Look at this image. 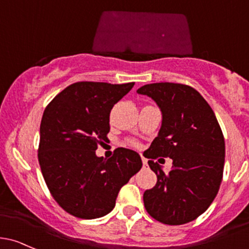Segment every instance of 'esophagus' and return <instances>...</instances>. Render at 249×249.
Wrapping results in <instances>:
<instances>
[{
  "instance_id": "obj_1",
  "label": "esophagus",
  "mask_w": 249,
  "mask_h": 249,
  "mask_svg": "<svg viewBox=\"0 0 249 249\" xmlns=\"http://www.w3.org/2000/svg\"><path fill=\"white\" fill-rule=\"evenodd\" d=\"M142 161H143V167H144V168H148L149 164H148V161H146V159L143 158Z\"/></svg>"
}]
</instances>
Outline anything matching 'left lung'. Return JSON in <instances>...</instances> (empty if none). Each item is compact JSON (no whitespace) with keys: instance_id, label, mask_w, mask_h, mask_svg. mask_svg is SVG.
Masks as SVG:
<instances>
[{"instance_id":"left-lung-1","label":"left lung","mask_w":249,"mask_h":249,"mask_svg":"<svg viewBox=\"0 0 249 249\" xmlns=\"http://www.w3.org/2000/svg\"><path fill=\"white\" fill-rule=\"evenodd\" d=\"M138 94L153 99L162 113L158 137L144 151L158 182L143 195L153 218L169 226L193 221L211 205L223 178L226 144L210 105L195 88L160 82L145 85ZM171 157L173 167L161 171L153 160Z\"/></svg>"}]
</instances>
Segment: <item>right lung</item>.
I'll return each mask as SVG.
<instances>
[{"label": "right lung", "instance_id": "add662e5", "mask_svg": "<svg viewBox=\"0 0 249 249\" xmlns=\"http://www.w3.org/2000/svg\"><path fill=\"white\" fill-rule=\"evenodd\" d=\"M135 82H76L44 111L38 160L52 197L68 213L93 219L111 213L120 188L142 168L136 151L118 148L106 160L96 156L107 140L112 107Z\"/></svg>", "mask_w": 249, "mask_h": 249}]
</instances>
